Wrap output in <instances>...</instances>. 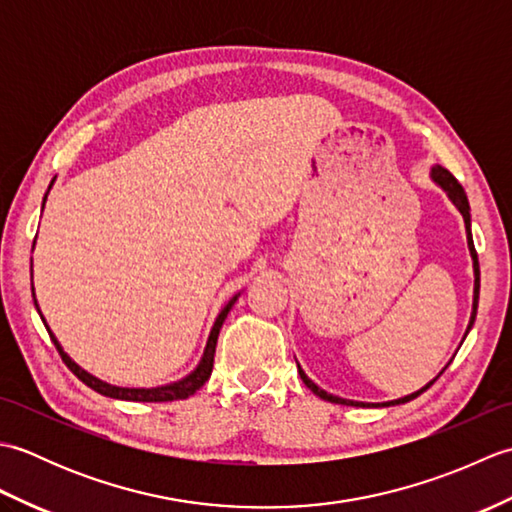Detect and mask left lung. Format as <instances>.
Listing matches in <instances>:
<instances>
[{
	"label": "left lung",
	"mask_w": 512,
	"mask_h": 512,
	"mask_svg": "<svg viewBox=\"0 0 512 512\" xmlns=\"http://www.w3.org/2000/svg\"><path fill=\"white\" fill-rule=\"evenodd\" d=\"M431 180L436 182L444 193H447V198L453 202L455 209H458V211L462 213L464 226H466V244H469V253H471V259H473V275H475V286H473V312H471L469 325H466V332H464V339H466V334L471 332L473 323H475L477 301H480V262H477V253H475V244H473V233H471V206H469V198H466V193H464V189H462V184H460L458 180H455V178L451 176V173H449L447 169H444V167H440V165L431 167ZM449 365H451V361L442 367V372H444V369H447ZM297 369H299V374H301V380H303V383H306V387L312 391V394H317L319 398L328 400V402H336V405H350V407H391V405H402V402H409V400H413V398H418V396L422 394V391H427V389L440 378V374H442V372H440L436 378L431 380V383L420 387L418 391H413V394H409V396H405V398L389 400V402H356V400H347V398H339V396L328 394V391L321 389L317 383H312V380L306 376V372H303L299 363H297Z\"/></svg>",
	"instance_id": "1"
}]
</instances>
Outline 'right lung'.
Here are the masks:
<instances>
[{
	"label": "right lung",
	"mask_w": 512,
	"mask_h": 512,
	"mask_svg": "<svg viewBox=\"0 0 512 512\" xmlns=\"http://www.w3.org/2000/svg\"><path fill=\"white\" fill-rule=\"evenodd\" d=\"M52 184H54V180L50 182V187H48L46 195H43V206H46V200H48V193H50V189H52ZM41 211H43V209H41ZM35 239H37V237H35ZM32 248H35V244H32ZM30 277H32V259H30ZM30 290H32V299H35V308H37V312H39V317H41L43 325H46L50 339H52L54 347H57V350H59V354H61V358H63V363L72 369V374H74L76 378H79V380H83L85 385L92 387L94 391H99V394H103V396H107V398L132 400V402H169V400H184V398H189L191 394H195V391H198V389L206 383V380L211 378L217 336H220V328H222V323H224V319H226V314L231 312V308L235 306V301H237V297H239V292H237V295H235L231 301H228L226 306L220 310V314H217V319H215L213 328H211V332H209V339H206L204 354H202V358H200V363L195 365L193 372H189L187 376L180 378V380H173V383L158 385V387H118V385L105 383V380L92 376L90 372H85V369H83L81 365H76V363L72 361V358L63 352L61 343L57 341V336L52 334L50 325L46 323V319H43V314H41V310H39V303H37V297H35V286L30 284Z\"/></svg>",
	"instance_id": "add662e5"
}]
</instances>
